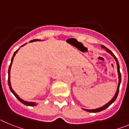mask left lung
Instances as JSON below:
<instances>
[{
	"label": "left lung",
	"instance_id": "left-lung-1",
	"mask_svg": "<svg viewBox=\"0 0 129 129\" xmlns=\"http://www.w3.org/2000/svg\"><path fill=\"white\" fill-rule=\"evenodd\" d=\"M101 47L103 49H106V52H108L109 54H110L113 57H114V58L115 59V60H116V63H117V73H118V78H119V82H118V85H117V90H116V93H115V95H114V96L113 97V98L109 102H108V103H106V105H105L104 106H101V107H100V108H95V109H84V108H82V109L84 110H85V111H87V112H99L101 111H103V110H105L106 108H107L109 106H110V105H112V104L114 103V101H115V100L116 99V98H117V95H118V93H119V86H120V84H121V73H120V70H119V62H118V60H117V58H116V56H115V55H114V54H113V52H112L110 50H109L108 49H107V48L106 47H105L104 45H101Z\"/></svg>",
	"mask_w": 129,
	"mask_h": 129
}]
</instances>
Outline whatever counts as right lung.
<instances>
[{"label": "right lung", "instance_id": "obj_1", "mask_svg": "<svg viewBox=\"0 0 129 129\" xmlns=\"http://www.w3.org/2000/svg\"><path fill=\"white\" fill-rule=\"evenodd\" d=\"M41 40H38V39H36V40H32V41H30V43H31V42H34V41H41ZM26 44V43H25V44L21 46V47H23L24 45H25ZM19 50V49H18L16 51H15L14 53H13V56H12V60H11V63L10 65V66H9V69H8V85H9V88H10V89L11 91L12 92V93L15 96V97H16L17 99L21 103H22L23 104H24V105H26V106H36L37 104L36 103H34V102H28V101H26L23 100V99H22L20 98L19 97V95H18L14 91V90H13V89H12V86H11V82H10V69H11V67H12V62H13V58H14V56H15V54H16L17 52H18V51Z\"/></svg>", "mask_w": 129, "mask_h": 129}]
</instances>
